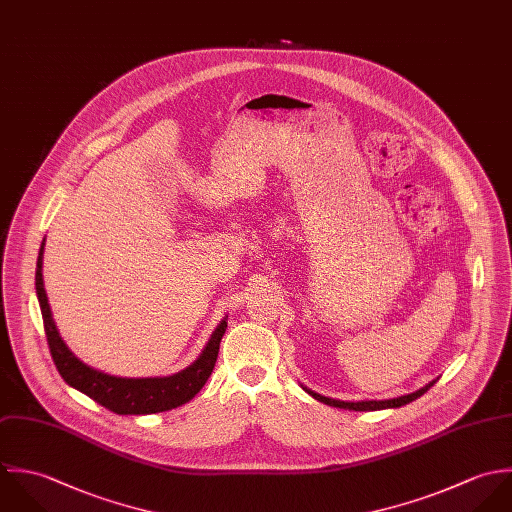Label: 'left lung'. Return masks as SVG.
<instances>
[{
    "mask_svg": "<svg viewBox=\"0 0 512 512\" xmlns=\"http://www.w3.org/2000/svg\"><path fill=\"white\" fill-rule=\"evenodd\" d=\"M435 382H437V380H431V382L425 384L423 388H419V390H415V392H411V394H406V396H398V398H390V400H360V402H342V400L326 398V396H322V394H318V392H312L310 388L303 386V384H301V386H303V390H305L307 394H310L314 400H318V402H322V404H326V406H332V408L350 409V411H378V409H394L406 406L409 402L417 400L419 396H423Z\"/></svg>",
    "mask_w": 512,
    "mask_h": 512,
    "instance_id": "8db88e82",
    "label": "left lung"
}]
</instances>
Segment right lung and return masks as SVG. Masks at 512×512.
Segmentation results:
<instances>
[{
  "label": "right lung",
  "mask_w": 512,
  "mask_h": 512,
  "mask_svg": "<svg viewBox=\"0 0 512 512\" xmlns=\"http://www.w3.org/2000/svg\"><path fill=\"white\" fill-rule=\"evenodd\" d=\"M43 249H45V239L41 243L39 257H37L35 291H37L41 314H43V326H45L53 362L61 378L71 388L83 392L85 396L93 398L97 404L120 415H146V413L178 408L190 402L204 388L217 360L219 342L227 328V316L211 332L202 354L188 368L172 376L122 378V376L104 374L101 370L85 364L81 358H77L57 330V324L53 320L51 307L47 301L45 285H43Z\"/></svg>",
  "instance_id": "right-lung-1"
}]
</instances>
